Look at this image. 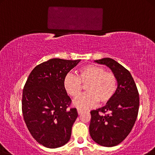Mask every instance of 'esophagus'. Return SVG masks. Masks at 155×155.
<instances>
[{
    "label": "esophagus",
    "mask_w": 155,
    "mask_h": 155,
    "mask_svg": "<svg viewBox=\"0 0 155 155\" xmlns=\"http://www.w3.org/2000/svg\"><path fill=\"white\" fill-rule=\"evenodd\" d=\"M77 112L78 114H81L82 112H83V110L80 109V108H77Z\"/></svg>",
    "instance_id": "obj_1"
}]
</instances>
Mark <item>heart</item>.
I'll list each match as a JSON object with an SVG mask.
<instances>
[{"mask_svg": "<svg viewBox=\"0 0 155 155\" xmlns=\"http://www.w3.org/2000/svg\"><path fill=\"white\" fill-rule=\"evenodd\" d=\"M85 84L87 92L74 101V105L81 108H90L98 102L100 105L108 104L117 92V78L104 67L90 64L78 69L77 77L68 74L63 82L65 91L73 98L81 94L82 85Z\"/></svg>", "mask_w": 155, "mask_h": 155, "instance_id": "obj_1", "label": "heart"}]
</instances>
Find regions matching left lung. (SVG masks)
Masks as SVG:
<instances>
[{
    "instance_id": "obj_1",
    "label": "left lung",
    "mask_w": 155,
    "mask_h": 155,
    "mask_svg": "<svg viewBox=\"0 0 155 155\" xmlns=\"http://www.w3.org/2000/svg\"><path fill=\"white\" fill-rule=\"evenodd\" d=\"M95 62L111 69L118 87L108 104L90 112V134L97 143L113 147L121 143L134 126L139 112V92L131 74L117 61L104 58Z\"/></svg>"
}]
</instances>
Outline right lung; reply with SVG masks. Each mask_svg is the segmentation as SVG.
I'll return each mask as SVG.
<instances>
[{
  "label": "right lung",
  "mask_w": 155,
  "mask_h": 155,
  "mask_svg": "<svg viewBox=\"0 0 155 155\" xmlns=\"http://www.w3.org/2000/svg\"><path fill=\"white\" fill-rule=\"evenodd\" d=\"M81 60L51 58L36 66L24 85L22 112L33 138L43 146L56 148L67 143L78 117L70 107L63 82Z\"/></svg>",
  "instance_id": "right-lung-1"
}]
</instances>
